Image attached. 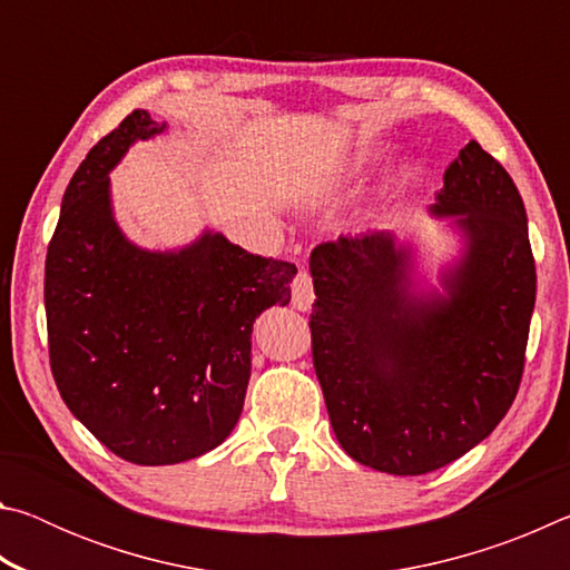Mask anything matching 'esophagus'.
I'll use <instances>...</instances> for the list:
<instances>
[{"mask_svg": "<svg viewBox=\"0 0 570 570\" xmlns=\"http://www.w3.org/2000/svg\"><path fill=\"white\" fill-rule=\"evenodd\" d=\"M292 304L298 312H306V308H312L314 304V284H312V274L308 272H298L294 284H292Z\"/></svg>", "mask_w": 570, "mask_h": 570, "instance_id": "34e87169", "label": "esophagus"}]
</instances>
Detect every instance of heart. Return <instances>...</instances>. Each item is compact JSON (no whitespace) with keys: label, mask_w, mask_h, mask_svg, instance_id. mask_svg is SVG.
<instances>
[{"label":"heart","mask_w":570,"mask_h":570,"mask_svg":"<svg viewBox=\"0 0 570 570\" xmlns=\"http://www.w3.org/2000/svg\"><path fill=\"white\" fill-rule=\"evenodd\" d=\"M394 156V150L384 142H374V146H362L356 148L350 158H344L340 163V168L332 170L330 176V186L332 188H344V186H354V183H362L370 176H374L384 163ZM420 176V170L414 166H407L400 173L402 183H414Z\"/></svg>","instance_id":"1"}]
</instances>
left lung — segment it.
Here are the masks:
<instances>
[{
	"mask_svg": "<svg viewBox=\"0 0 570 570\" xmlns=\"http://www.w3.org/2000/svg\"><path fill=\"white\" fill-rule=\"evenodd\" d=\"M432 216L465 248L442 292L417 288L410 244L390 230L312 250L314 370L350 458L390 475H424L485 440L513 404L535 306L523 198L470 140L445 170Z\"/></svg>",
	"mask_w": 570,
	"mask_h": 570,
	"instance_id": "8db88e82",
	"label": "left lung"
}]
</instances>
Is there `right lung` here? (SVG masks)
<instances>
[{"label":"right lung","mask_w":570,"mask_h":570,"mask_svg":"<svg viewBox=\"0 0 570 570\" xmlns=\"http://www.w3.org/2000/svg\"><path fill=\"white\" fill-rule=\"evenodd\" d=\"M163 130L148 110H132L88 153L65 190L45 264L57 390L105 448L135 465H176L230 435L256 316L292 302L296 274L214 230L178 250L125 238L108 173L135 140Z\"/></svg>","instance_id":"right-lung-1"}]
</instances>
